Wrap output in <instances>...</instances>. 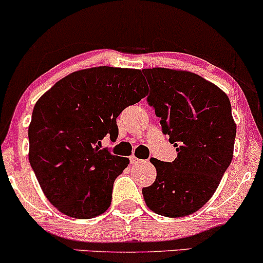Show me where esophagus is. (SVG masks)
I'll list each match as a JSON object with an SVG mask.
<instances>
[{"mask_svg":"<svg viewBox=\"0 0 263 263\" xmlns=\"http://www.w3.org/2000/svg\"><path fill=\"white\" fill-rule=\"evenodd\" d=\"M129 162H131L132 165H136V164H140V163H142L143 161H142V159H138L137 157L131 156V157H129Z\"/></svg>","mask_w":263,"mask_h":263,"instance_id":"esophagus-1","label":"esophagus"}]
</instances>
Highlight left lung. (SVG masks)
<instances>
[{
    "mask_svg": "<svg viewBox=\"0 0 263 263\" xmlns=\"http://www.w3.org/2000/svg\"><path fill=\"white\" fill-rule=\"evenodd\" d=\"M142 73L151 89L147 102L178 152L173 162L151 158L157 178L142 194L156 214L182 218L209 200L232 161L231 104L224 91L194 73L165 68Z\"/></svg>",
    "mask_w": 263,
    "mask_h": 263,
    "instance_id": "1",
    "label": "left lung"
}]
</instances>
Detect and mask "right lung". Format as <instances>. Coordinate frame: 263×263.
I'll return each mask as SVG.
<instances>
[{"instance_id": "1", "label": "right lung", "mask_w": 263, "mask_h": 263, "mask_svg": "<svg viewBox=\"0 0 263 263\" xmlns=\"http://www.w3.org/2000/svg\"><path fill=\"white\" fill-rule=\"evenodd\" d=\"M137 69L98 66L63 78L37 101L28 128L29 163L60 213L91 219L108 209L114 182L129 159L102 148L119 136L116 119L143 99Z\"/></svg>"}]
</instances>
